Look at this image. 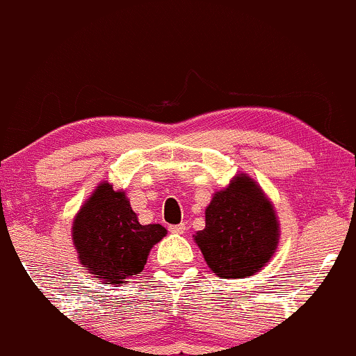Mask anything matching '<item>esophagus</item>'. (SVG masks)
Here are the masks:
<instances>
[{"instance_id": "1", "label": "esophagus", "mask_w": 356, "mask_h": 356, "mask_svg": "<svg viewBox=\"0 0 356 356\" xmlns=\"http://www.w3.org/2000/svg\"><path fill=\"white\" fill-rule=\"evenodd\" d=\"M170 231L173 232V234H183V232L186 231V224H175V225H170Z\"/></svg>"}]
</instances>
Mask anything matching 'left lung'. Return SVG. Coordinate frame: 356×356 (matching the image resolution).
Returning a JSON list of instances; mask_svg holds the SVG:
<instances>
[{"label":"left lung","mask_w":356,"mask_h":356,"mask_svg":"<svg viewBox=\"0 0 356 356\" xmlns=\"http://www.w3.org/2000/svg\"><path fill=\"white\" fill-rule=\"evenodd\" d=\"M193 239L217 277L248 278L273 258L280 222L258 181L239 173L212 195L205 209V229Z\"/></svg>","instance_id":"8db88e82"}]
</instances>
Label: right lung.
<instances>
[{"instance_id":"right-lung-1","label":"right lung","mask_w":356,"mask_h":356,"mask_svg":"<svg viewBox=\"0 0 356 356\" xmlns=\"http://www.w3.org/2000/svg\"><path fill=\"white\" fill-rule=\"evenodd\" d=\"M166 234L161 224H140L124 190H113L108 181H102L86 198L71 227L83 268L112 285L140 273L152 246Z\"/></svg>"}]
</instances>
